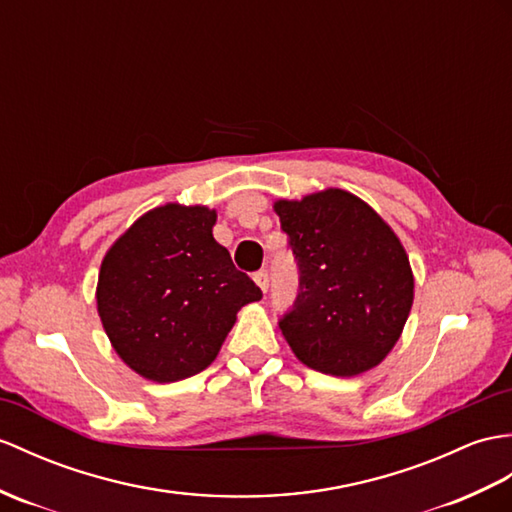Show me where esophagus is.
I'll use <instances>...</instances> for the list:
<instances>
[{
    "label": "esophagus",
    "mask_w": 512,
    "mask_h": 512,
    "mask_svg": "<svg viewBox=\"0 0 512 512\" xmlns=\"http://www.w3.org/2000/svg\"><path fill=\"white\" fill-rule=\"evenodd\" d=\"M253 279H255V283L259 285V290L266 294V292H268V272H266V270H259V272H255Z\"/></svg>",
    "instance_id": "1"
}]
</instances>
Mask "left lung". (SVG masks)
Returning a JSON list of instances; mask_svg holds the SVG:
<instances>
[{"mask_svg":"<svg viewBox=\"0 0 512 512\" xmlns=\"http://www.w3.org/2000/svg\"><path fill=\"white\" fill-rule=\"evenodd\" d=\"M272 207L301 275L294 310L279 320L283 338L314 371H371L397 344L414 301L410 259L397 233L338 187Z\"/></svg>","mask_w":512,"mask_h":512,"instance_id":"1","label":"left lung"}]
</instances>
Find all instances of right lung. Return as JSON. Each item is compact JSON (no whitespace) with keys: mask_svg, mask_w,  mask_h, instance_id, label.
Wrapping results in <instances>:
<instances>
[{"mask_svg":"<svg viewBox=\"0 0 512 512\" xmlns=\"http://www.w3.org/2000/svg\"><path fill=\"white\" fill-rule=\"evenodd\" d=\"M205 205L154 207L106 251L95 301L126 366L157 384L192 377L216 360L244 305L261 299L213 240Z\"/></svg>","mask_w":512,"mask_h":512,"instance_id":"right-lung-1","label":"right lung"}]
</instances>
